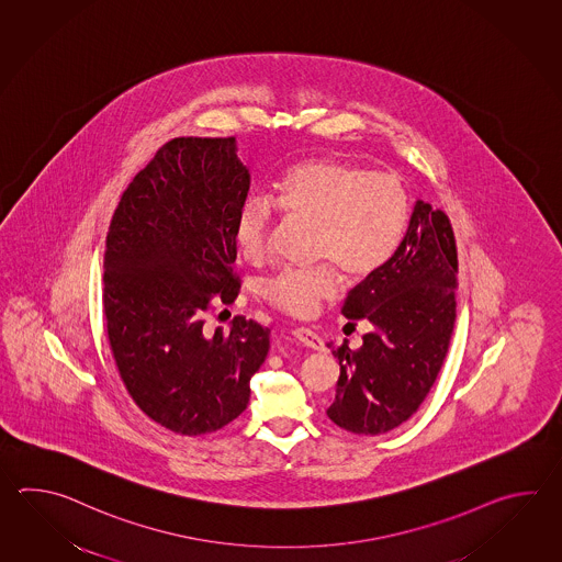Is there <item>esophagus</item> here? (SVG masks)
<instances>
[{
  "instance_id": "1",
  "label": "esophagus",
  "mask_w": 562,
  "mask_h": 562,
  "mask_svg": "<svg viewBox=\"0 0 562 562\" xmlns=\"http://www.w3.org/2000/svg\"><path fill=\"white\" fill-rule=\"evenodd\" d=\"M293 337H295L297 341H301L303 346L311 347V349H317V351L325 349L322 337L315 334V331H311L310 327H297V329H293Z\"/></svg>"
}]
</instances>
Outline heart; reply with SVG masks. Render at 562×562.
<instances>
[{"label":"heart","mask_w":562,"mask_h":562,"mask_svg":"<svg viewBox=\"0 0 562 562\" xmlns=\"http://www.w3.org/2000/svg\"><path fill=\"white\" fill-rule=\"evenodd\" d=\"M273 206L283 215L317 221V257L334 261L349 279L382 269L404 237L407 192L390 170H370L339 158H311L273 182L269 201L251 194L239 206L235 240L247 261L269 255ZM337 293L329 263L286 267L263 283V297L293 317H307Z\"/></svg>","instance_id":"b5f03b06"}]
</instances>
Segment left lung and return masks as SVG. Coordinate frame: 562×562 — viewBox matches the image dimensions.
Masks as SVG:
<instances>
[{
    "mask_svg": "<svg viewBox=\"0 0 562 562\" xmlns=\"http://www.w3.org/2000/svg\"><path fill=\"white\" fill-rule=\"evenodd\" d=\"M458 252L450 218L416 201L406 235L382 269L347 295V319L370 323L363 346L334 347L339 380L327 416L361 436L412 418L442 370L456 322Z\"/></svg>",
    "mask_w": 562,
    "mask_h": 562,
    "instance_id": "8db88e82",
    "label": "left lung"
}]
</instances>
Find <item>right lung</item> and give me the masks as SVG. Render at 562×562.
I'll list each match as a JSON object with an SVG mask.
<instances>
[{"label":"right lung","mask_w":562,"mask_h":562,"mask_svg":"<svg viewBox=\"0 0 562 562\" xmlns=\"http://www.w3.org/2000/svg\"><path fill=\"white\" fill-rule=\"evenodd\" d=\"M251 187L235 136L165 144L122 192L108 227L102 305L134 404L162 428L203 436L239 418L269 329L237 315L228 335L204 313L239 295L235 221Z\"/></svg>","instance_id":"obj_1"}]
</instances>
